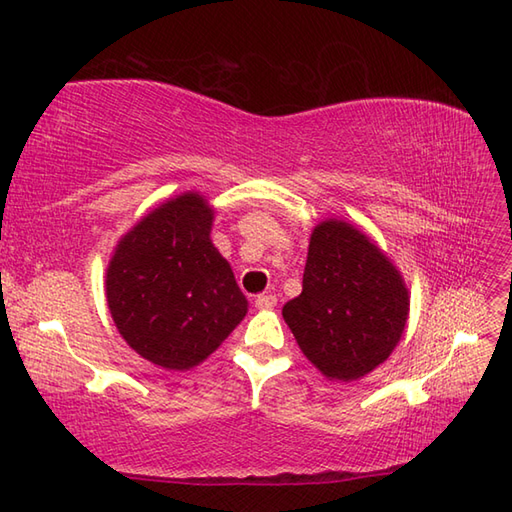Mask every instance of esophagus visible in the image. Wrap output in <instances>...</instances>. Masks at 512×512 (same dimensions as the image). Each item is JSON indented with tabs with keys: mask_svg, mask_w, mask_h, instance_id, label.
I'll use <instances>...</instances> for the list:
<instances>
[{
	"mask_svg": "<svg viewBox=\"0 0 512 512\" xmlns=\"http://www.w3.org/2000/svg\"><path fill=\"white\" fill-rule=\"evenodd\" d=\"M254 304H256V308H260V310H269V308H273V306L278 304V297L273 295V293H263V295H256Z\"/></svg>",
	"mask_w": 512,
	"mask_h": 512,
	"instance_id": "1",
	"label": "esophagus"
}]
</instances>
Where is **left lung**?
I'll return each instance as SVG.
<instances>
[{
	"label": "left lung",
	"instance_id": "obj_1",
	"mask_svg": "<svg viewBox=\"0 0 512 512\" xmlns=\"http://www.w3.org/2000/svg\"><path fill=\"white\" fill-rule=\"evenodd\" d=\"M282 317L323 376L350 382L395 350L408 319V291L363 232L330 219L310 236L302 293L284 304Z\"/></svg>",
	"mask_w": 512,
	"mask_h": 512
}]
</instances>
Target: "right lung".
<instances>
[{
    "instance_id": "add662e5",
    "label": "right lung",
    "mask_w": 512,
    "mask_h": 512,
    "mask_svg": "<svg viewBox=\"0 0 512 512\" xmlns=\"http://www.w3.org/2000/svg\"><path fill=\"white\" fill-rule=\"evenodd\" d=\"M210 226L206 199L184 193L136 223L108 265L106 297L117 330L158 367L199 365L247 313Z\"/></svg>"
}]
</instances>
